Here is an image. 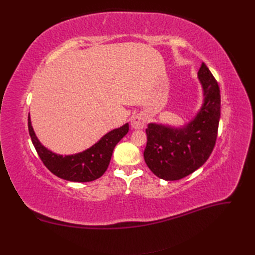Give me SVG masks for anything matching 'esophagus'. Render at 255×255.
Listing matches in <instances>:
<instances>
[{"mask_svg": "<svg viewBox=\"0 0 255 255\" xmlns=\"http://www.w3.org/2000/svg\"><path fill=\"white\" fill-rule=\"evenodd\" d=\"M145 123H146V118H145V116L142 114L134 115L133 117L130 118V126H132V128H134L136 129L143 128Z\"/></svg>", "mask_w": 255, "mask_h": 255, "instance_id": "34e87169", "label": "esophagus"}]
</instances>
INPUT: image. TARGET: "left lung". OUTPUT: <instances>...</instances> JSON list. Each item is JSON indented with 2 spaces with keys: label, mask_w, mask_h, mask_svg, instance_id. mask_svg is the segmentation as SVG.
Returning a JSON list of instances; mask_svg holds the SVG:
<instances>
[{
  "label": "left lung",
  "mask_w": 255,
  "mask_h": 255,
  "mask_svg": "<svg viewBox=\"0 0 255 255\" xmlns=\"http://www.w3.org/2000/svg\"><path fill=\"white\" fill-rule=\"evenodd\" d=\"M198 75L204 91V103L196 118L183 128L150 123L145 129L144 161L159 179H183L201 167L214 150L220 119V89L204 63Z\"/></svg>",
  "instance_id": "obj_1"
}]
</instances>
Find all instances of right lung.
Listing matches in <instances>:
<instances>
[{"mask_svg": "<svg viewBox=\"0 0 255 255\" xmlns=\"http://www.w3.org/2000/svg\"><path fill=\"white\" fill-rule=\"evenodd\" d=\"M128 132V125L127 123L107 133L86 151L74 155L63 156L49 151L39 142L28 116V133L42 163L53 174L71 182H91L102 176L110 165L116 144Z\"/></svg>", "mask_w": 255, "mask_h": 255, "instance_id": "obj_1", "label": "right lung"}]
</instances>
